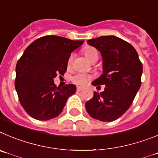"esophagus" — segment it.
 I'll use <instances>...</instances> for the list:
<instances>
[{
  "mask_svg": "<svg viewBox=\"0 0 158 158\" xmlns=\"http://www.w3.org/2000/svg\"><path fill=\"white\" fill-rule=\"evenodd\" d=\"M82 88L81 87V86H77V91H81V90H82Z\"/></svg>",
  "mask_w": 158,
  "mask_h": 158,
  "instance_id": "obj_1",
  "label": "esophagus"
}]
</instances>
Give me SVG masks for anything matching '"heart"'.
Listing matches in <instances>:
<instances>
[{
    "mask_svg": "<svg viewBox=\"0 0 158 158\" xmlns=\"http://www.w3.org/2000/svg\"><path fill=\"white\" fill-rule=\"evenodd\" d=\"M83 53L89 61H91L95 56H98V52L94 47H86L83 49ZM72 61H73V55H71L68 59V66H72ZM91 78L92 76L90 75H88V74L78 73L72 76V80L76 84L79 85V86H85L90 81Z\"/></svg>",
    "mask_w": 158,
    "mask_h": 158,
    "instance_id": "obj_1",
    "label": "heart"
}]
</instances>
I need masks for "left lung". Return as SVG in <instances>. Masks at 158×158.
<instances>
[{
    "label": "left lung",
    "mask_w": 158,
    "mask_h": 158,
    "mask_svg": "<svg viewBox=\"0 0 158 158\" xmlns=\"http://www.w3.org/2000/svg\"><path fill=\"white\" fill-rule=\"evenodd\" d=\"M101 52L103 74L92 85H105L103 92H94L86 103L88 114L101 121L117 120L131 106L141 86L143 64L130 43L118 37L101 36L87 41Z\"/></svg>",
    "instance_id": "obj_1"
}]
</instances>
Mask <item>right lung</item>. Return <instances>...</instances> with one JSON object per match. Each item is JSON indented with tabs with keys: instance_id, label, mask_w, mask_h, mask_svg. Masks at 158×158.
<instances>
[{
	"instance_id": "right-lung-1",
	"label": "right lung",
	"mask_w": 158,
	"mask_h": 158,
	"mask_svg": "<svg viewBox=\"0 0 158 158\" xmlns=\"http://www.w3.org/2000/svg\"><path fill=\"white\" fill-rule=\"evenodd\" d=\"M83 41L47 35L34 41L15 67V87L21 106L31 117L48 120L61 113L67 100L76 93L74 84L59 87L53 79L64 76L68 59Z\"/></svg>"
}]
</instances>
